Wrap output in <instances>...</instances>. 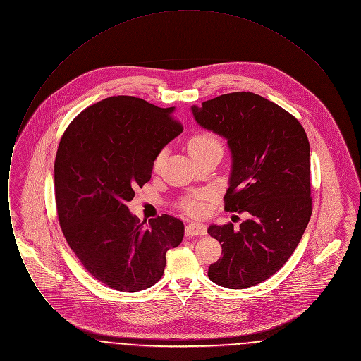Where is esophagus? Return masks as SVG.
I'll list each match as a JSON object with an SVG mask.
<instances>
[{
	"mask_svg": "<svg viewBox=\"0 0 361 361\" xmlns=\"http://www.w3.org/2000/svg\"><path fill=\"white\" fill-rule=\"evenodd\" d=\"M206 224H199V222H190L185 226V235L187 237H196V235H206Z\"/></svg>",
	"mask_w": 361,
	"mask_h": 361,
	"instance_id": "1",
	"label": "esophagus"
}]
</instances>
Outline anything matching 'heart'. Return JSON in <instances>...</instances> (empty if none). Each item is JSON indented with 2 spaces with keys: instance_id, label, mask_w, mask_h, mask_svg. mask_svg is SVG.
Masks as SVG:
<instances>
[{
  "instance_id": "1",
  "label": "heart",
  "mask_w": 361,
  "mask_h": 361,
  "mask_svg": "<svg viewBox=\"0 0 361 361\" xmlns=\"http://www.w3.org/2000/svg\"><path fill=\"white\" fill-rule=\"evenodd\" d=\"M211 146H222L219 137H216L215 134H212V133H207V131L206 133H200V134H196V135H193L189 139L188 150L190 155H193L195 153L203 150V149H207V147H211ZM162 157H164L162 153L157 155L154 161L155 165H159V162L162 161ZM204 197H206L204 193H196L188 199L183 200L181 208L189 215L199 216L204 212V204H203Z\"/></svg>"
}]
</instances>
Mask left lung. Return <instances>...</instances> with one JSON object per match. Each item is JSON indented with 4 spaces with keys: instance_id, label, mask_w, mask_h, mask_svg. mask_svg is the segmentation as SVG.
<instances>
[{
    "instance_id": "8db88e82",
    "label": "left lung",
    "mask_w": 361,
    "mask_h": 361,
    "mask_svg": "<svg viewBox=\"0 0 361 361\" xmlns=\"http://www.w3.org/2000/svg\"><path fill=\"white\" fill-rule=\"evenodd\" d=\"M192 114L227 139L233 162L224 209L247 215L238 230L233 224L208 227L224 253L208 277L231 290L253 287L288 261L309 224V139L291 114L252 92L207 100Z\"/></svg>"
}]
</instances>
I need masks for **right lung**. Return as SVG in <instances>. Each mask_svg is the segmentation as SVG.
I'll return each instance as SVG.
<instances>
[{
  "mask_svg": "<svg viewBox=\"0 0 361 361\" xmlns=\"http://www.w3.org/2000/svg\"><path fill=\"white\" fill-rule=\"evenodd\" d=\"M174 106L114 96L84 109L61 137L54 164L58 219L70 249L96 280L118 291L155 284L184 224L164 214L140 222L127 207L155 158L183 126Z\"/></svg>",
  "mask_w": 361,
  "mask_h": 361,
  "instance_id": "add662e5",
  "label": "right lung"
}]
</instances>
